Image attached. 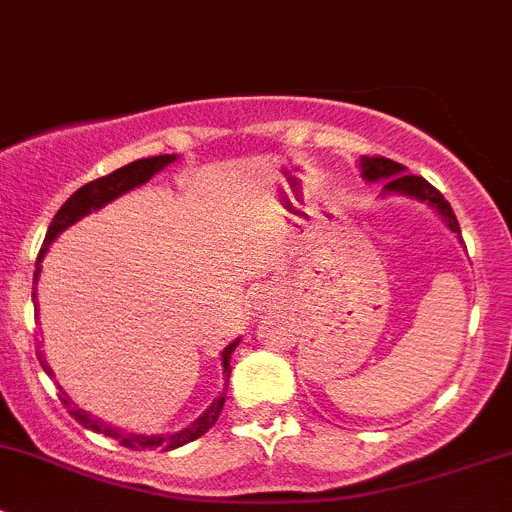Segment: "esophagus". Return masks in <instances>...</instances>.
<instances>
[{"label": "esophagus", "instance_id": "34e87169", "mask_svg": "<svg viewBox=\"0 0 512 512\" xmlns=\"http://www.w3.org/2000/svg\"><path fill=\"white\" fill-rule=\"evenodd\" d=\"M257 307H265V302H262V299H260V304H257Z\"/></svg>", "mask_w": 512, "mask_h": 512}]
</instances>
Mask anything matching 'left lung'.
<instances>
[{
	"instance_id": "left-lung-1",
	"label": "left lung",
	"mask_w": 512,
	"mask_h": 512,
	"mask_svg": "<svg viewBox=\"0 0 512 512\" xmlns=\"http://www.w3.org/2000/svg\"><path fill=\"white\" fill-rule=\"evenodd\" d=\"M359 165L361 178H364L366 183H379L381 180V185H384V188H381V195H404V198L428 205V208H433L441 215V220L451 227V232H456V235L461 237V225H458L456 215H453V208L428 180L418 178V175H406L404 165L394 163V160L389 158L361 156Z\"/></svg>"
}]
</instances>
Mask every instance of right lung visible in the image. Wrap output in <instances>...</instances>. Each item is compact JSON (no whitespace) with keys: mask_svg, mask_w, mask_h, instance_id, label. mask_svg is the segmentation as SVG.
<instances>
[{"mask_svg":"<svg viewBox=\"0 0 512 512\" xmlns=\"http://www.w3.org/2000/svg\"><path fill=\"white\" fill-rule=\"evenodd\" d=\"M178 156H151V158H141V160H133V163L123 165V168L113 170V173L103 175V178L98 180H91V183H86L84 188L76 190L74 195H71L69 200H66L64 205L59 208V213L54 215V220H51L49 230H46V237H44V247L39 250V257H36V272H34V292H32V299H34V309L39 312V304H36V285H39V275H41V260H44L46 250H49L51 242L56 240V237L61 235V232L66 230V227H71L74 223H79L81 218H86V215L96 213V210L106 208L108 203H113L116 198H121V195L131 193V190L141 188V185H146L148 180L153 178V175L160 173L163 168H168L170 163H175ZM237 344H240V337L235 339V342H230L227 347L223 349V354H220V359H223V379H225V389L223 394L218 396V399L213 401V404L208 406V409L203 411L198 418H195L193 423H188L185 428H180V431H173V433H158V436H146V433H133V431H123V428L118 426H111V423L101 421V418L91 416L89 411L79 409V406L71 401V396L66 394L64 386H59L61 391V401H64L66 406H69L71 416L76 418L79 423H84L86 428H91V431L96 433H103V436L113 438V441H118L121 446L126 448H148V451H153V448H163V451H173V448H180L185 446V443L195 441V438H200L203 433H208V428L215 426V421H218L220 411H223V404H225V391H227V381H230V356L232 352L237 349ZM39 354V361L41 366H44L46 374L54 379V369L49 366V361H46L44 352H36ZM59 384V381H56Z\"/></svg>","mask_w":512,"mask_h":512,"instance_id":"obj_1","label":"right lung"}]
</instances>
